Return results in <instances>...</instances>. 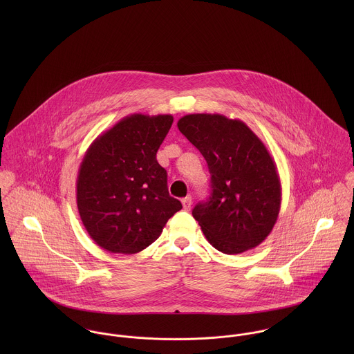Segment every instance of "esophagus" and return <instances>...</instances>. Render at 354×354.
Masks as SVG:
<instances>
[{
	"label": "esophagus",
	"instance_id": "1",
	"mask_svg": "<svg viewBox=\"0 0 354 354\" xmlns=\"http://www.w3.org/2000/svg\"><path fill=\"white\" fill-rule=\"evenodd\" d=\"M183 207H184V209L185 211H189V208H191V205H192V198L191 196H187V198H184L183 201Z\"/></svg>",
	"mask_w": 354,
	"mask_h": 354
}]
</instances>
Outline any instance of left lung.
I'll return each instance as SVG.
<instances>
[{
	"instance_id": "1",
	"label": "left lung",
	"mask_w": 354,
	"mask_h": 354,
	"mask_svg": "<svg viewBox=\"0 0 354 354\" xmlns=\"http://www.w3.org/2000/svg\"><path fill=\"white\" fill-rule=\"evenodd\" d=\"M180 132L202 152L211 174V196L192 215L207 241L226 254L261 244L281 209L277 165L264 143L241 120L222 114H187Z\"/></svg>"
}]
</instances>
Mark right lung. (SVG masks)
<instances>
[{"mask_svg": "<svg viewBox=\"0 0 354 354\" xmlns=\"http://www.w3.org/2000/svg\"><path fill=\"white\" fill-rule=\"evenodd\" d=\"M171 124L170 114H131L86 152L76 181L77 209L87 233L104 251H143L183 208L169 195L167 173L156 160Z\"/></svg>", "mask_w": 354, "mask_h": 354, "instance_id": "right-lung-1", "label": "right lung"}]
</instances>
